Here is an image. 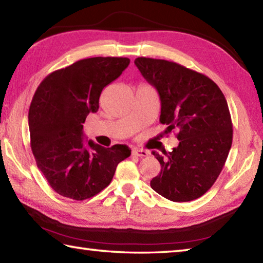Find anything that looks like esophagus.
<instances>
[{
  "label": "esophagus",
  "mask_w": 263,
  "mask_h": 263,
  "mask_svg": "<svg viewBox=\"0 0 263 263\" xmlns=\"http://www.w3.org/2000/svg\"><path fill=\"white\" fill-rule=\"evenodd\" d=\"M132 155L136 158H145V157H147L148 153L144 149H133Z\"/></svg>",
  "instance_id": "1"
}]
</instances>
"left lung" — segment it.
<instances>
[{"label": "left lung", "instance_id": "obj_1", "mask_svg": "<svg viewBox=\"0 0 263 263\" xmlns=\"http://www.w3.org/2000/svg\"><path fill=\"white\" fill-rule=\"evenodd\" d=\"M135 64L160 96V123L179 130L166 158L152 152L161 172L151 186L169 201H194L215 183L232 146L228 102L211 79L176 62L141 57Z\"/></svg>", "mask_w": 263, "mask_h": 263}]
</instances>
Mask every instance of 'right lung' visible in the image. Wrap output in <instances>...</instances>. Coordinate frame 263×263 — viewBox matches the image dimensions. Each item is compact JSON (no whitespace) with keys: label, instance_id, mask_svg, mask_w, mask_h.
Here are the masks:
<instances>
[{"label":"right lung","instance_id":"obj_1","mask_svg":"<svg viewBox=\"0 0 263 263\" xmlns=\"http://www.w3.org/2000/svg\"><path fill=\"white\" fill-rule=\"evenodd\" d=\"M127 58L82 59L43 80L29 109L31 149L52 189L75 201L110 184L117 164L130 157L126 145L105 148L84 140L87 116L99 110L104 87L121 77Z\"/></svg>","mask_w":263,"mask_h":263}]
</instances>
